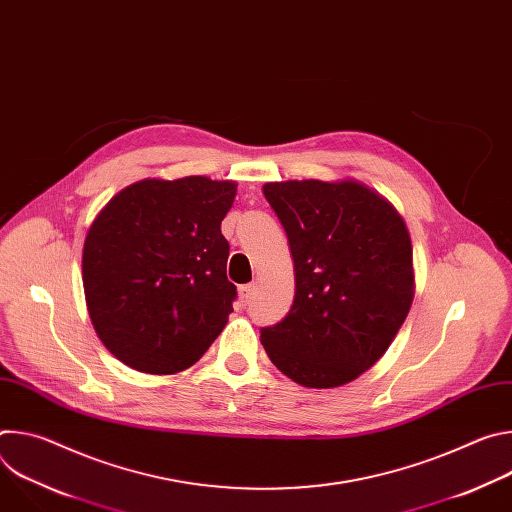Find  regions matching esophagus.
Here are the masks:
<instances>
[{
	"label": "esophagus",
	"instance_id": "1",
	"mask_svg": "<svg viewBox=\"0 0 512 512\" xmlns=\"http://www.w3.org/2000/svg\"><path fill=\"white\" fill-rule=\"evenodd\" d=\"M253 294H255V283H245L239 287V296H241L243 306H247L253 300Z\"/></svg>",
	"mask_w": 512,
	"mask_h": 512
}]
</instances>
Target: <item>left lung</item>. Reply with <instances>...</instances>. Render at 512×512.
<instances>
[{"label": "left lung", "mask_w": 512, "mask_h": 512, "mask_svg": "<svg viewBox=\"0 0 512 512\" xmlns=\"http://www.w3.org/2000/svg\"><path fill=\"white\" fill-rule=\"evenodd\" d=\"M296 298L261 328L275 367L304 387H340L385 354L413 302L411 239L399 212L358 182H269Z\"/></svg>", "instance_id": "1"}]
</instances>
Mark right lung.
I'll use <instances>...</instances> for the list:
<instances>
[{"mask_svg": "<svg viewBox=\"0 0 512 512\" xmlns=\"http://www.w3.org/2000/svg\"><path fill=\"white\" fill-rule=\"evenodd\" d=\"M235 194L237 184L204 176L141 180L95 218L83 249L85 298L101 342L127 367L180 373L227 326L237 287L221 223Z\"/></svg>", "mask_w": 512, "mask_h": 512, "instance_id": "obj_1", "label": "right lung"}]
</instances>
